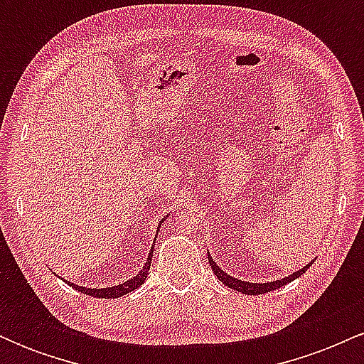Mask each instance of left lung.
<instances>
[{
  "instance_id": "left-lung-1",
  "label": "left lung",
  "mask_w": 364,
  "mask_h": 364,
  "mask_svg": "<svg viewBox=\"0 0 364 364\" xmlns=\"http://www.w3.org/2000/svg\"><path fill=\"white\" fill-rule=\"evenodd\" d=\"M208 263H210L212 270H214V274L217 275V279H219L220 282L225 284L228 287H231V289H235L237 292H243V294H265V292H270L274 289H279V287L286 286V284H289L291 281H294V279H298L299 275L306 272L308 269H310L311 263H308L306 267H303V269H299L298 272H292L289 277H284L281 281H274V282H263V284H257V282H246V281H241V279H236L232 277V275H228L224 272V270L219 269V265L214 262V258L210 257V253H208Z\"/></svg>"
}]
</instances>
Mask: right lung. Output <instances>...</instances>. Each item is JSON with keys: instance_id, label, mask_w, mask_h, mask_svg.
Here are the masks:
<instances>
[{"instance_id": "1", "label": "right lung", "mask_w": 364, "mask_h": 364, "mask_svg": "<svg viewBox=\"0 0 364 364\" xmlns=\"http://www.w3.org/2000/svg\"><path fill=\"white\" fill-rule=\"evenodd\" d=\"M162 223V220H161ZM159 231V229H157ZM152 255H154V246L150 248V253H149V258L147 262H145V265L141 267V270L139 274L135 275L133 279H129V281L119 284V286H112V287H101V289H89V287H83V286H77V284L73 282H68L70 286L73 287V289L83 292V294H89V296H94V298H104V299H112V298H119V296L127 294V292H132L135 289H139V287L144 284L145 279H147V274L150 270V263H152Z\"/></svg>"}]
</instances>
